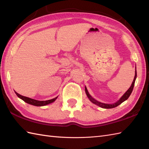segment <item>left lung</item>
<instances>
[{
    "label": "left lung",
    "mask_w": 149,
    "mask_h": 149,
    "mask_svg": "<svg viewBox=\"0 0 149 149\" xmlns=\"http://www.w3.org/2000/svg\"><path fill=\"white\" fill-rule=\"evenodd\" d=\"M136 76H137V73H136V70H135L134 78L133 81H132V83L131 84V87L129 88V90L127 91H126V92L124 93V95H123L121 98H120V100L118 101H117L116 103H114V104H104V103L99 102V101L96 100L95 99H94L93 98L91 97V96L89 94V93H88V91L87 90V88L86 87H85V92H86V95L88 96V99H89L91 102H93V104H96V105L99 106H100L101 107H102V108H105V109L113 108V107H115L116 106H118V105H120V104H121L123 102H124L125 100H127L128 98L129 97V96H130V95L131 94L132 91V90H133V88H134V86L135 80H136Z\"/></svg>",
    "instance_id": "left-lung-1"
}]
</instances>
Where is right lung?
<instances>
[{"label":"right lung","instance_id":"1","mask_svg":"<svg viewBox=\"0 0 149 149\" xmlns=\"http://www.w3.org/2000/svg\"><path fill=\"white\" fill-rule=\"evenodd\" d=\"M15 93L19 98H20L22 100H23L24 102H26L29 104H31V105L36 106H43L47 105V104L54 102L56 99L58 98V97H56V98H54V99H50V100H45V101H40V100H34L33 99H31V98L27 97L22 96V95H21L18 94V93L16 92V91H15Z\"/></svg>","mask_w":149,"mask_h":149}]
</instances>
